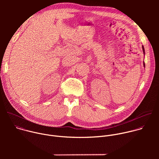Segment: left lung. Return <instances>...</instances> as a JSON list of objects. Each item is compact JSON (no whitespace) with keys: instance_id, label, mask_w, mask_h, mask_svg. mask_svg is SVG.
Instances as JSON below:
<instances>
[{"instance_id":"obj_1","label":"left lung","mask_w":159,"mask_h":159,"mask_svg":"<svg viewBox=\"0 0 159 159\" xmlns=\"http://www.w3.org/2000/svg\"><path fill=\"white\" fill-rule=\"evenodd\" d=\"M142 49H143V53H144V54H145V50H144V47H143V46H142ZM143 65H144V66H145V62H143Z\"/></svg>"}]
</instances>
